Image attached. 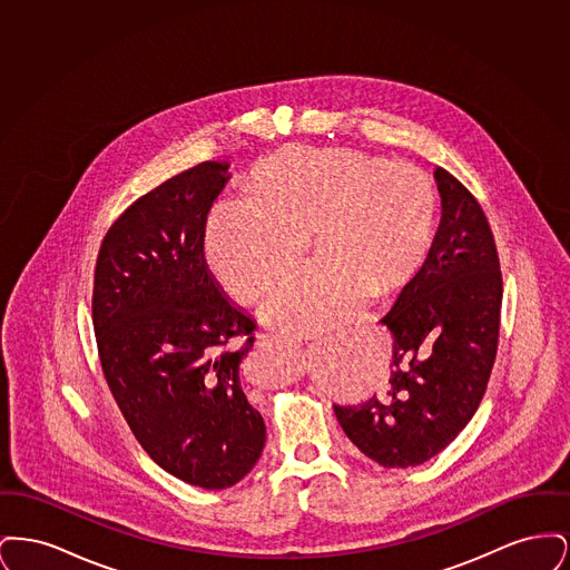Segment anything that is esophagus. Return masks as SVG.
<instances>
[{"label":"esophagus","instance_id":"1","mask_svg":"<svg viewBox=\"0 0 570 570\" xmlns=\"http://www.w3.org/2000/svg\"><path fill=\"white\" fill-rule=\"evenodd\" d=\"M261 342L272 346L275 351H284V353H293L297 351V342L286 337V335H279V333H263L261 335Z\"/></svg>","mask_w":570,"mask_h":570}]
</instances>
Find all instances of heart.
<instances>
[{
    "label": "heart",
    "instance_id": "heart-1",
    "mask_svg": "<svg viewBox=\"0 0 570 570\" xmlns=\"http://www.w3.org/2000/svg\"><path fill=\"white\" fill-rule=\"evenodd\" d=\"M430 175L358 149H284L258 164L247 203L217 205L207 256L219 284L258 303L298 267L305 237L318 261L267 305L273 325L312 333L351 316L367 291L389 293L428 256Z\"/></svg>",
    "mask_w": 570,
    "mask_h": 570
}]
</instances>
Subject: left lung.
Listing matches in <instances>:
<instances>
[{
  "label": "left lung",
  "mask_w": 570,
  "mask_h": 570,
  "mask_svg": "<svg viewBox=\"0 0 570 570\" xmlns=\"http://www.w3.org/2000/svg\"><path fill=\"white\" fill-rule=\"evenodd\" d=\"M442 219L425 265L380 321L393 333L382 395L333 406L354 446L384 468H410L446 449L474 416L498 351L502 272L479 200L435 168Z\"/></svg>",
  "instance_id": "8db88e82"
}]
</instances>
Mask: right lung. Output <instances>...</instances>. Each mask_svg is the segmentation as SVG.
<instances>
[{"label": "right lung", "instance_id": "add662e5", "mask_svg": "<svg viewBox=\"0 0 570 570\" xmlns=\"http://www.w3.org/2000/svg\"><path fill=\"white\" fill-rule=\"evenodd\" d=\"M226 168L196 164L136 198L102 239L91 295L126 423L160 468L203 489L237 485L267 438L242 384L256 323L222 295L203 252Z\"/></svg>", "mask_w": 570, "mask_h": 570}]
</instances>
